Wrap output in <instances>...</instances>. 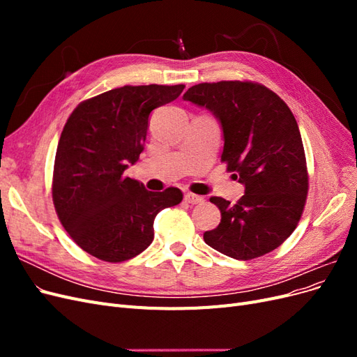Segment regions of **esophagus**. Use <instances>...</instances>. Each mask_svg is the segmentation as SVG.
I'll return each instance as SVG.
<instances>
[{"label":"esophagus","mask_w":357,"mask_h":357,"mask_svg":"<svg viewBox=\"0 0 357 357\" xmlns=\"http://www.w3.org/2000/svg\"><path fill=\"white\" fill-rule=\"evenodd\" d=\"M185 201L189 202V204H201V202H204V197H199V195H195V193L188 192V193H185Z\"/></svg>","instance_id":"34e87169"}]
</instances>
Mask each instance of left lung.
<instances>
[{"label": "left lung", "mask_w": 357, "mask_h": 357, "mask_svg": "<svg viewBox=\"0 0 357 357\" xmlns=\"http://www.w3.org/2000/svg\"><path fill=\"white\" fill-rule=\"evenodd\" d=\"M183 100L205 107L218 119L225 142L222 162L244 185L235 205L210 198L222 219L204 234V241L238 261L273 252L295 231L308 192L295 116L277 93L252 82L199 83Z\"/></svg>", "instance_id": "obj_1"}]
</instances>
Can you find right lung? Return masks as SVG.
I'll return each instance as SVG.
<instances>
[{"label":"right lung","mask_w":357,"mask_h":357,"mask_svg":"<svg viewBox=\"0 0 357 357\" xmlns=\"http://www.w3.org/2000/svg\"><path fill=\"white\" fill-rule=\"evenodd\" d=\"M185 84L123 86L75 107L62 129L52 197L74 243L105 262H123L153 241L156 214L177 205V188L150 192L125 176L144 150L149 116Z\"/></svg>","instance_id":"add662e5"}]
</instances>
